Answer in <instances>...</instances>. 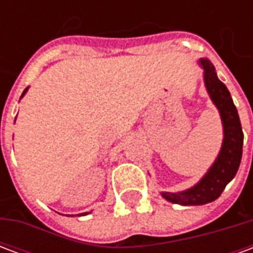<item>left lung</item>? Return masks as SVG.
Segmentation results:
<instances>
[{
	"label": "left lung",
	"instance_id": "obj_1",
	"mask_svg": "<svg viewBox=\"0 0 253 253\" xmlns=\"http://www.w3.org/2000/svg\"><path fill=\"white\" fill-rule=\"evenodd\" d=\"M199 65L203 69L207 93L221 116L223 139L215 161L195 186L179 192H161L164 199L181 206H201L219 198L229 181H232L237 173L243 156L244 134L230 92L217 77L215 67L209 59L201 58Z\"/></svg>",
	"mask_w": 253,
	"mask_h": 253
}]
</instances>
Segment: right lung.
Masks as SVG:
<instances>
[{
    "label": "right lung",
    "mask_w": 253,
    "mask_h": 253,
    "mask_svg": "<svg viewBox=\"0 0 253 253\" xmlns=\"http://www.w3.org/2000/svg\"><path fill=\"white\" fill-rule=\"evenodd\" d=\"M27 90H28V88L24 89V92H23V94H21V97H24V94L27 93ZM21 97H20V99H21ZM86 214H88V212H83V214H78V215H86Z\"/></svg>",
    "instance_id": "add662e5"
}]
</instances>
